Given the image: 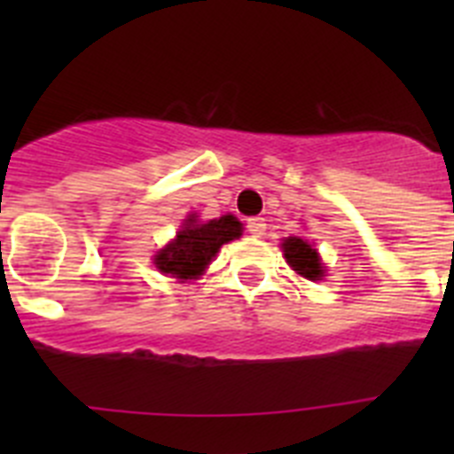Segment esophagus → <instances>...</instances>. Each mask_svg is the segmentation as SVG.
Returning a JSON list of instances; mask_svg holds the SVG:
<instances>
[{
  "label": "esophagus",
  "instance_id": "esophagus-1",
  "mask_svg": "<svg viewBox=\"0 0 454 454\" xmlns=\"http://www.w3.org/2000/svg\"><path fill=\"white\" fill-rule=\"evenodd\" d=\"M247 231L252 236H263L266 234V220L263 218H250L247 220Z\"/></svg>",
  "mask_w": 454,
  "mask_h": 454
}]
</instances>
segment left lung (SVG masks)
Listing matches in <instances>:
<instances>
[{
	"mask_svg": "<svg viewBox=\"0 0 454 454\" xmlns=\"http://www.w3.org/2000/svg\"><path fill=\"white\" fill-rule=\"evenodd\" d=\"M284 259H286L288 266L298 272L304 279H311V282H318L325 277V266L320 262V254L309 240H304L302 236H288L282 243Z\"/></svg>",
	"mask_w": 454,
	"mask_h": 454,
	"instance_id": "obj_1",
	"label": "left lung"
}]
</instances>
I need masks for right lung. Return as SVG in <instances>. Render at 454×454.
<instances>
[{
  "instance_id": "obj_1",
  "label": "right lung",
  "mask_w": 454,
  "mask_h": 454,
  "mask_svg": "<svg viewBox=\"0 0 454 454\" xmlns=\"http://www.w3.org/2000/svg\"><path fill=\"white\" fill-rule=\"evenodd\" d=\"M243 224L234 215H223V218L200 223L195 214L184 220L182 230L168 243L163 250L154 254L156 268L166 275L177 277V279H198L207 266L211 263L220 247L230 240L240 239Z\"/></svg>"
}]
</instances>
